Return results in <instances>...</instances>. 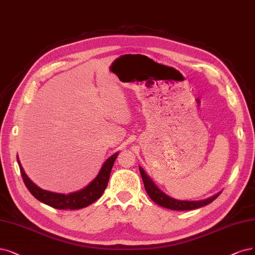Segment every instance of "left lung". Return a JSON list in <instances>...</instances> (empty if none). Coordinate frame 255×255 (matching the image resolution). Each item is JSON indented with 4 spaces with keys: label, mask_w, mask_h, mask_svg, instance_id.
Listing matches in <instances>:
<instances>
[{
    "label": "left lung",
    "mask_w": 255,
    "mask_h": 255,
    "mask_svg": "<svg viewBox=\"0 0 255 255\" xmlns=\"http://www.w3.org/2000/svg\"><path fill=\"white\" fill-rule=\"evenodd\" d=\"M139 171H140V174H141L145 191L154 203H156L157 205H159L163 208L175 210V211H187V210H194V209H198V208H201L204 206H207L210 203H212V201L214 199H216L218 197V195L221 194V192H219L212 197H209L207 199L198 200V201L174 199V198L170 197L169 195L164 194V193L156 186V184L153 182V180L147 176L146 173L143 171L141 166H139Z\"/></svg>",
    "instance_id": "left-lung-1"
}]
</instances>
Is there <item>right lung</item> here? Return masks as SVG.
Instances as JSON below:
<instances>
[{"label":"right lung","mask_w":255,"mask_h":255,"mask_svg":"<svg viewBox=\"0 0 255 255\" xmlns=\"http://www.w3.org/2000/svg\"><path fill=\"white\" fill-rule=\"evenodd\" d=\"M118 154L119 153H115L105 160L98 175L89 186H86L84 189L80 191L69 193V194H61V193H54L39 188L37 184H34L28 178L27 175L25 174L20 163L19 157L17 156L16 159L17 163H19L21 175L26 188L28 189V191L38 200H40L43 204L58 210H77L90 206L91 204L95 203L96 200L101 197L104 190L107 189L111 171Z\"/></svg>","instance_id":"obj_1"}]
</instances>
